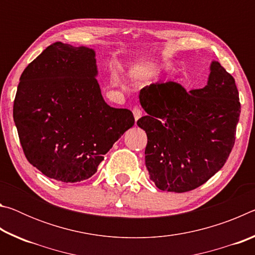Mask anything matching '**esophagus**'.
Wrapping results in <instances>:
<instances>
[{
  "label": "esophagus",
  "mask_w": 255,
  "mask_h": 255,
  "mask_svg": "<svg viewBox=\"0 0 255 255\" xmlns=\"http://www.w3.org/2000/svg\"><path fill=\"white\" fill-rule=\"evenodd\" d=\"M132 115H133V118H135V122L137 123V120L141 117V115H143V112L139 109V108H133L132 109Z\"/></svg>",
  "instance_id": "esophagus-1"
}]
</instances>
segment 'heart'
I'll return each instance as SVG.
<instances>
[{
  "label": "heart",
  "mask_w": 255,
  "mask_h": 255,
  "mask_svg": "<svg viewBox=\"0 0 255 255\" xmlns=\"http://www.w3.org/2000/svg\"><path fill=\"white\" fill-rule=\"evenodd\" d=\"M111 83H112V84H117V83H118V80H117V77H116L115 75L112 76V79H111Z\"/></svg>",
  "instance_id": "1"
}]
</instances>
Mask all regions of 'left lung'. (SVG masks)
<instances>
[{
	"label": "left lung",
	"mask_w": 255,
	"mask_h": 255,
	"mask_svg": "<svg viewBox=\"0 0 255 255\" xmlns=\"http://www.w3.org/2000/svg\"><path fill=\"white\" fill-rule=\"evenodd\" d=\"M202 89L156 83L139 92L147 116L137 122L147 135L145 164L163 191L185 192L222 169L234 146L241 103L235 80L213 60Z\"/></svg>",
	"instance_id": "1"
}]
</instances>
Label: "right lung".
I'll use <instances>...</instances> for the list:
<instances>
[{
  "label": "right lung",
  "mask_w": 255,
  "mask_h": 255,
  "mask_svg": "<svg viewBox=\"0 0 255 255\" xmlns=\"http://www.w3.org/2000/svg\"><path fill=\"white\" fill-rule=\"evenodd\" d=\"M97 76L94 49L63 42L47 47L21 74L13 120L25 157L50 179L91 178L135 124L130 110L105 101Z\"/></svg>",
  "instance_id": "1"
}]
</instances>
